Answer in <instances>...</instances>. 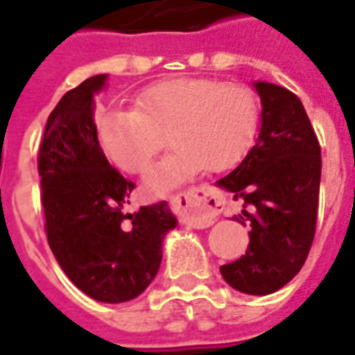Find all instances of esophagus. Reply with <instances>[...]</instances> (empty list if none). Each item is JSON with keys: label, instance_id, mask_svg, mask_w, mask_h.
Masks as SVG:
<instances>
[{"label": "esophagus", "instance_id": "esophagus-1", "mask_svg": "<svg viewBox=\"0 0 355 355\" xmlns=\"http://www.w3.org/2000/svg\"><path fill=\"white\" fill-rule=\"evenodd\" d=\"M173 208L182 216V220L191 227L205 230L210 227L223 205L220 191L212 187H193L172 198Z\"/></svg>", "mask_w": 355, "mask_h": 355}]
</instances>
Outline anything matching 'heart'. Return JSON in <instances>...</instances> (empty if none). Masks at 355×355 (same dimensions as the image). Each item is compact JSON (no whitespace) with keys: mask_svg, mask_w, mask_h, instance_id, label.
<instances>
[{"mask_svg":"<svg viewBox=\"0 0 355 355\" xmlns=\"http://www.w3.org/2000/svg\"><path fill=\"white\" fill-rule=\"evenodd\" d=\"M260 107L250 87L210 78H173L143 89L135 109H110L97 118L107 157L124 172H145L164 145L173 149L145 178V189L164 195L202 168L222 172L250 149Z\"/></svg>","mask_w":355,"mask_h":355,"instance_id":"heart-1","label":"heart"}]
</instances>
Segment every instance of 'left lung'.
Here are the masks:
<instances>
[{
  "label": "left lung",
  "mask_w": 355,
  "mask_h": 355,
  "mask_svg": "<svg viewBox=\"0 0 355 355\" xmlns=\"http://www.w3.org/2000/svg\"><path fill=\"white\" fill-rule=\"evenodd\" d=\"M260 95V133L243 162L216 182L245 206L250 222L245 256L220 268L235 291L263 296L302 270L315 233L321 149L302 101L286 87L254 82Z\"/></svg>",
  "instance_id": "left-lung-1"
}]
</instances>
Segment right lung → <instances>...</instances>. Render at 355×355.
Here are the masks:
<instances>
[{
	"label": "right lung",
	"instance_id": "1",
	"mask_svg": "<svg viewBox=\"0 0 355 355\" xmlns=\"http://www.w3.org/2000/svg\"><path fill=\"white\" fill-rule=\"evenodd\" d=\"M107 78H87L62 95L45 124L37 172L45 233L62 271L93 300L120 304L157 277L178 218L166 200L125 210L133 183L109 164L93 122Z\"/></svg>",
	"mask_w": 355,
	"mask_h": 355
}]
</instances>
